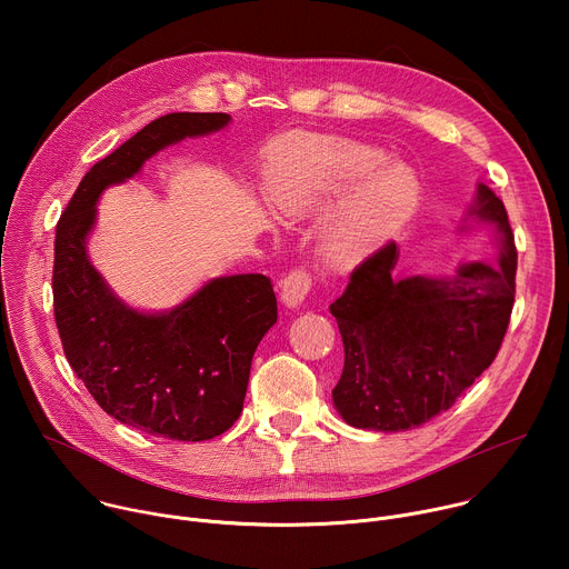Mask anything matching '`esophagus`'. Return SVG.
Listing matches in <instances>:
<instances>
[{
	"label": "esophagus",
	"instance_id": "esophagus-1",
	"mask_svg": "<svg viewBox=\"0 0 569 569\" xmlns=\"http://www.w3.org/2000/svg\"><path fill=\"white\" fill-rule=\"evenodd\" d=\"M308 292H310V274L306 270H292L281 281V301L288 308H297L299 303H303Z\"/></svg>",
	"mask_w": 569,
	"mask_h": 569
}]
</instances>
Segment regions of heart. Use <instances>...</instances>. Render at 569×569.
Wrapping results in <instances>:
<instances>
[{
	"instance_id": "heart-1",
	"label": "heart",
	"mask_w": 569,
	"mask_h": 569,
	"mask_svg": "<svg viewBox=\"0 0 569 569\" xmlns=\"http://www.w3.org/2000/svg\"><path fill=\"white\" fill-rule=\"evenodd\" d=\"M263 191L283 218H308L341 198L317 227V254L336 270L367 261L421 202V180L408 161L347 137H297L274 146Z\"/></svg>"
}]
</instances>
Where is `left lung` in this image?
<instances>
[{"label":"left lung","instance_id":"left-lung-1","mask_svg":"<svg viewBox=\"0 0 569 569\" xmlns=\"http://www.w3.org/2000/svg\"><path fill=\"white\" fill-rule=\"evenodd\" d=\"M468 216L493 227L498 263H463L443 279H398L389 240L331 303L345 342L333 402L349 426L419 428L450 410L496 360L513 310L518 252L505 202L486 184H477Z\"/></svg>","mask_w":569,"mask_h":569}]
</instances>
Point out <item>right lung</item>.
Segmentation results:
<instances>
[{
    "label": "right lung",
    "instance_id": "add662e5",
    "mask_svg": "<svg viewBox=\"0 0 569 569\" xmlns=\"http://www.w3.org/2000/svg\"><path fill=\"white\" fill-rule=\"evenodd\" d=\"M231 121L224 112L159 117L80 180L56 227L53 315L62 351L101 410L146 435L207 441L242 412L250 367L277 321L272 281L231 274L164 312L123 303L90 263L101 193L130 180L161 148Z\"/></svg>",
    "mask_w": 569,
    "mask_h": 569
}]
</instances>
